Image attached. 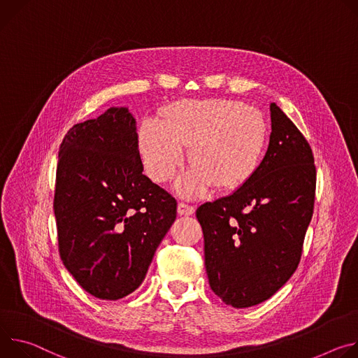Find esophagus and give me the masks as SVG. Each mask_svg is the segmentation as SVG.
<instances>
[{"instance_id":"34e87169","label":"esophagus","mask_w":358,"mask_h":358,"mask_svg":"<svg viewBox=\"0 0 358 358\" xmlns=\"http://www.w3.org/2000/svg\"><path fill=\"white\" fill-rule=\"evenodd\" d=\"M194 213V208L193 206H189V205H185V203H179L178 205V215L180 216H190Z\"/></svg>"}]
</instances>
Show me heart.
Instances as JSON below:
<instances>
[{
	"label": "heart",
	"mask_w": 358,
	"mask_h": 358,
	"mask_svg": "<svg viewBox=\"0 0 358 358\" xmlns=\"http://www.w3.org/2000/svg\"><path fill=\"white\" fill-rule=\"evenodd\" d=\"M267 134L263 113L243 102L185 99L164 109L162 122L145 119L136 146L146 175L157 183L173 178L187 148L192 168L178 179L175 190L194 199L210 186L219 192L245 186L262 165Z\"/></svg>",
	"instance_id": "1"
}]
</instances>
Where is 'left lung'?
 <instances>
[{
  "label": "left lung",
  "mask_w": 358,
  "mask_h": 358,
  "mask_svg": "<svg viewBox=\"0 0 358 358\" xmlns=\"http://www.w3.org/2000/svg\"><path fill=\"white\" fill-rule=\"evenodd\" d=\"M256 175L241 189L196 210L205 236L212 290L236 308L256 306L296 271L315 194L311 148L275 103Z\"/></svg>",
  "instance_id": "obj_1"
}]
</instances>
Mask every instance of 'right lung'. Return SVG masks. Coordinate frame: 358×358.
<instances>
[{"mask_svg":"<svg viewBox=\"0 0 358 358\" xmlns=\"http://www.w3.org/2000/svg\"><path fill=\"white\" fill-rule=\"evenodd\" d=\"M136 119L112 106L65 135L54 212L64 266L85 292L119 300L143 282L176 219V201L145 176Z\"/></svg>","mask_w":358,"mask_h":358,"instance_id":"1","label":"right lung"}]
</instances>
